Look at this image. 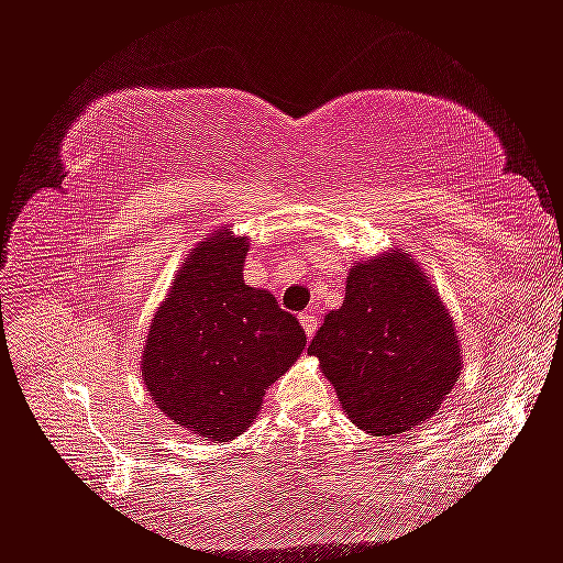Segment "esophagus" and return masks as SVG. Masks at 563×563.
<instances>
[{
	"instance_id": "obj_1",
	"label": "esophagus",
	"mask_w": 563,
	"mask_h": 563,
	"mask_svg": "<svg viewBox=\"0 0 563 563\" xmlns=\"http://www.w3.org/2000/svg\"><path fill=\"white\" fill-rule=\"evenodd\" d=\"M300 325H303V331L308 333V339L318 331V316L316 310H306V313H300Z\"/></svg>"
}]
</instances>
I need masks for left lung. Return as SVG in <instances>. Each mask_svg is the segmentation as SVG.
Returning <instances> with one entry per match:
<instances>
[{"mask_svg": "<svg viewBox=\"0 0 563 563\" xmlns=\"http://www.w3.org/2000/svg\"><path fill=\"white\" fill-rule=\"evenodd\" d=\"M351 422L399 434L438 412L460 376L452 318L407 253L351 267L346 300L310 341Z\"/></svg>", "mask_w": 563, "mask_h": 563, "instance_id": "1", "label": "left lung"}]
</instances>
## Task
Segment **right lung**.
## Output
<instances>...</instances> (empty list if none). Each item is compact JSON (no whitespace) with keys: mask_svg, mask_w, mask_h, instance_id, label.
Segmentation results:
<instances>
[{"mask_svg":"<svg viewBox=\"0 0 563 563\" xmlns=\"http://www.w3.org/2000/svg\"><path fill=\"white\" fill-rule=\"evenodd\" d=\"M245 238L217 232L176 275L148 329L141 376L176 424L220 442L255 422L265 389L306 349L298 318L242 278Z\"/></svg>","mask_w":563,"mask_h":563,"instance_id":"add662e5","label":"right lung"}]
</instances>
